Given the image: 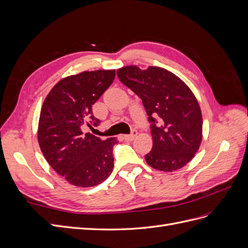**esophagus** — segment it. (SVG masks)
Here are the masks:
<instances>
[{
	"label": "esophagus",
	"mask_w": 248,
	"mask_h": 248,
	"mask_svg": "<svg viewBox=\"0 0 248 248\" xmlns=\"http://www.w3.org/2000/svg\"><path fill=\"white\" fill-rule=\"evenodd\" d=\"M137 134H138V131H137V130H132V132H131L130 134H126V136H124V137H123V139H124L125 140L131 141V140H133L134 139H136Z\"/></svg>",
	"instance_id": "34e87169"
}]
</instances>
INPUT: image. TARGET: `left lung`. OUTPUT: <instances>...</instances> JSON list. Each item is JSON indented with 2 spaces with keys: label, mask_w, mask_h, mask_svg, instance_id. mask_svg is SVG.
I'll return each instance as SVG.
<instances>
[{
  "label": "left lung",
  "mask_w": 248,
  "mask_h": 248,
  "mask_svg": "<svg viewBox=\"0 0 248 248\" xmlns=\"http://www.w3.org/2000/svg\"><path fill=\"white\" fill-rule=\"evenodd\" d=\"M126 87L142 101L151 123L152 150L145 159L150 167L163 171L183 168L198 152L202 141V118L191 90L174 73L136 65L117 70Z\"/></svg>",
  "instance_id": "1"
}]
</instances>
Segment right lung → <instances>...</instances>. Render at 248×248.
<instances>
[{"instance_id": "obj_1", "label": "right lung", "mask_w": 248, "mask_h": 248, "mask_svg": "<svg viewBox=\"0 0 248 248\" xmlns=\"http://www.w3.org/2000/svg\"><path fill=\"white\" fill-rule=\"evenodd\" d=\"M115 70L84 71L62 78L42 104L38 142L49 166L70 184L98 185L114 169L115 138L101 140L82 127L97 126L92 106L112 84Z\"/></svg>"}]
</instances>
